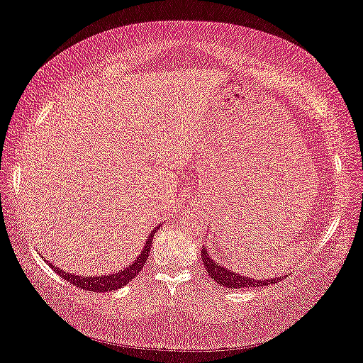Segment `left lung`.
I'll return each instance as SVG.
<instances>
[{"mask_svg": "<svg viewBox=\"0 0 363 363\" xmlns=\"http://www.w3.org/2000/svg\"><path fill=\"white\" fill-rule=\"evenodd\" d=\"M201 261H203L206 272L211 275V279H214L216 284L220 286H227V288H256V286H266V285H274L280 281L284 277H275V279H253L248 277V275H240L237 272H232L230 269L224 267L219 261L214 259V257L210 256L206 248H201Z\"/></svg>", "mask_w": 363, "mask_h": 363, "instance_id": "8db88e82", "label": "left lung"}]
</instances>
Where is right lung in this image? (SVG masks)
Segmentation results:
<instances>
[{"mask_svg": "<svg viewBox=\"0 0 363 363\" xmlns=\"http://www.w3.org/2000/svg\"><path fill=\"white\" fill-rule=\"evenodd\" d=\"M162 224H158L155 229H153L149 237H147L145 245L143 251H140V255L136 257V261H134L131 266H128L121 270V272H116V274H108V275H89V277H84V275H77V274H69L65 272L62 269H57V274L60 277L65 279L67 281H70L72 285H75L78 288H83L86 291H99V293H106V291H112V290H118V288L125 286L126 284H130V281L136 277V275L140 272V269L144 267V264L147 262V257H149V251L152 247V242H153V233L158 230V227Z\"/></svg>", "mask_w": 363, "mask_h": 363, "instance_id": "add662e5", "label": "right lung"}]
</instances>
